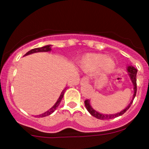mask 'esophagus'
Returning <instances> with one entry per match:
<instances>
[{
    "label": "esophagus",
    "instance_id": "obj_1",
    "mask_svg": "<svg viewBox=\"0 0 149 149\" xmlns=\"http://www.w3.org/2000/svg\"><path fill=\"white\" fill-rule=\"evenodd\" d=\"M89 82V77H84L81 78V81L80 83L81 85H84V84H88Z\"/></svg>",
    "mask_w": 149,
    "mask_h": 149
}]
</instances>
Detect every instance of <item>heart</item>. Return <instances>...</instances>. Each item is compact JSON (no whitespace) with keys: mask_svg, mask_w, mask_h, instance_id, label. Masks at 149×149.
<instances>
[{"mask_svg":"<svg viewBox=\"0 0 149 149\" xmlns=\"http://www.w3.org/2000/svg\"><path fill=\"white\" fill-rule=\"evenodd\" d=\"M80 64L84 71L92 72L97 69L102 74L111 72L115 68V62L113 58L99 53H88L84 55L81 59Z\"/></svg>","mask_w":149,"mask_h":149,"instance_id":"1","label":"heart"}]
</instances>
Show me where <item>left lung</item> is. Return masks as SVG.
Segmentation results:
<instances>
[{
	"label": "left lung",
	"instance_id": "obj_1",
	"mask_svg": "<svg viewBox=\"0 0 149 149\" xmlns=\"http://www.w3.org/2000/svg\"><path fill=\"white\" fill-rule=\"evenodd\" d=\"M128 72H129V76L131 77V79L133 82V86H134V95H133V100L131 101V102L130 103V104L128 105L127 107H126L125 109L123 110L122 111H121L120 113H116V114H113V115H104V114H101L98 112H97L96 111H95L93 108L91 106V104H90V100H86L84 102V104H85L86 108V109L88 110V111L91 113V115L94 116L96 118L99 119H102V120H104V119H113L115 118V117H117L119 116H121L123 114L125 113L126 111H128V108L131 107L132 103L133 102L134 98H135V95H136V93H137V70L134 68L133 66L130 65L128 67Z\"/></svg>",
	"mask_w": 149,
	"mask_h": 149
}]
</instances>
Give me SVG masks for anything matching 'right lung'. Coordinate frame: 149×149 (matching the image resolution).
<instances>
[{"instance_id": "right-lung-1", "label": "right lung", "mask_w": 149, "mask_h": 149, "mask_svg": "<svg viewBox=\"0 0 149 149\" xmlns=\"http://www.w3.org/2000/svg\"><path fill=\"white\" fill-rule=\"evenodd\" d=\"M51 50V47H50V45H45V46H43L42 47H37V48H34L32 49H31V50L29 51V52H27L26 54H25L24 56H25V55H28V54H32V53H35V52H48V51H50ZM64 89L63 91H62L61 94L59 98L58 99L57 102H56V104H54V106H52V108H50V109L49 110V111H47V112H45V113H44L43 114H41V115H38V117H46V116H48V115H51L52 113H54L55 110L56 109V108L58 107V106L59 105L60 103H61V101L62 98H63V95H64V93H65V90Z\"/></svg>"}]
</instances>
